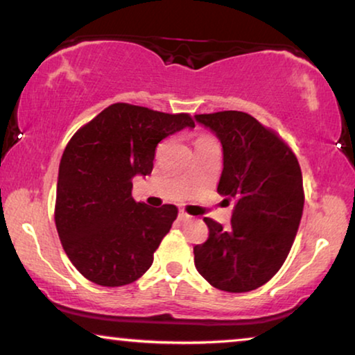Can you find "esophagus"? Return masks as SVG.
Listing matches in <instances>:
<instances>
[{
    "instance_id": "1",
    "label": "esophagus",
    "mask_w": 355,
    "mask_h": 355,
    "mask_svg": "<svg viewBox=\"0 0 355 355\" xmlns=\"http://www.w3.org/2000/svg\"><path fill=\"white\" fill-rule=\"evenodd\" d=\"M191 216H189V214L188 212H184V211H180L178 212V220L180 222H189V220H191Z\"/></svg>"
}]
</instances>
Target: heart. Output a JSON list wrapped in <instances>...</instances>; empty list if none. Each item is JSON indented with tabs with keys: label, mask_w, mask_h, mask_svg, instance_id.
<instances>
[{
	"label": "heart",
	"mask_w": 355,
	"mask_h": 355,
	"mask_svg": "<svg viewBox=\"0 0 355 355\" xmlns=\"http://www.w3.org/2000/svg\"><path fill=\"white\" fill-rule=\"evenodd\" d=\"M199 138H204V137H199Z\"/></svg>",
	"instance_id": "heart-1"
}]
</instances>
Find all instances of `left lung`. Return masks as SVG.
Instances as JSON below:
<instances>
[{"mask_svg":"<svg viewBox=\"0 0 355 355\" xmlns=\"http://www.w3.org/2000/svg\"><path fill=\"white\" fill-rule=\"evenodd\" d=\"M194 117L222 143L217 193L236 201L228 228L204 217L209 236L193 248L194 266L214 288L252 291L275 275L291 251L304 207L301 167L275 130L246 112Z\"/></svg>","mask_w":355,"mask_h":355,"instance_id":"obj_1","label":"left lung"}]
</instances>
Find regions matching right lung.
<instances>
[{"instance_id":"obj_1","label":"right lung","mask_w":355,"mask_h":355,"mask_svg":"<svg viewBox=\"0 0 355 355\" xmlns=\"http://www.w3.org/2000/svg\"><path fill=\"white\" fill-rule=\"evenodd\" d=\"M189 114L116 103L80 127L59 166L54 222L73 267L99 286H125L153 263L177 218L173 204L149 207L132 198V178L149 175L159 141Z\"/></svg>"}]
</instances>
